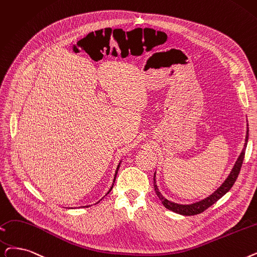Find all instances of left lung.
I'll use <instances>...</instances> for the list:
<instances>
[{
    "label": "left lung",
    "mask_w": 257,
    "mask_h": 257,
    "mask_svg": "<svg viewBox=\"0 0 257 257\" xmlns=\"http://www.w3.org/2000/svg\"><path fill=\"white\" fill-rule=\"evenodd\" d=\"M248 121V120H247ZM248 139H249V128H248V122H247V135H246V140H244V145L243 148L239 154V156L237 158L235 164H234L233 168L231 170V172L229 173L228 177L226 180L222 182V184L216 189V190L210 194L209 196L198 200V202L195 203H191V204H178V203H174L171 202V200L167 199L159 190V187L156 185V178H155V174L156 171L154 172V176H153V186H154V190L156 192V195L159 196V198L161 199L162 204L165 206V208H167L168 210L175 212L177 214L181 215H196L202 213L206 209H208L210 206H212L213 204H215L219 198H221L224 196L230 189L232 188V186L235 183L236 178L238 176V173L240 171L241 165L243 162V158H244V153H246V148H247V143H248Z\"/></svg>",
    "instance_id": "left-lung-1"
}]
</instances>
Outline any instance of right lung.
Instances as JSON below:
<instances>
[{
    "label": "right lung",
    "mask_w": 257,
    "mask_h": 257,
    "mask_svg": "<svg viewBox=\"0 0 257 257\" xmlns=\"http://www.w3.org/2000/svg\"><path fill=\"white\" fill-rule=\"evenodd\" d=\"M120 163H121V160L119 161V163H118V165H117V167H116V170H115V173H114V178H113V183H112V185H111V187H110V189H109V191H108V192H107V193L105 194V196H106L107 194H109V193H110V191H111V190H112V188H113V185H114V182H115V177H116V174H117V172H118V169H119V166H120ZM105 196H104V197H105ZM104 197H103V198H104ZM103 198H101V199H99V200H98V202H97V203H95V204H98L99 202H101V200H102ZM84 207H87V208H88V207H90V206H83V208H84ZM72 209H73V208H72Z\"/></svg>",
    "instance_id": "right-lung-1"
}]
</instances>
